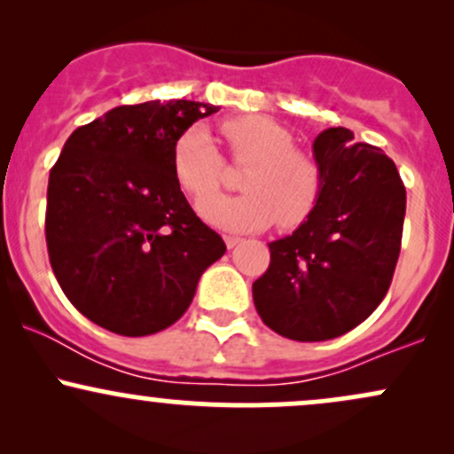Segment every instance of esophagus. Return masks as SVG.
<instances>
[{
	"label": "esophagus",
	"mask_w": 454,
	"mask_h": 454,
	"mask_svg": "<svg viewBox=\"0 0 454 454\" xmlns=\"http://www.w3.org/2000/svg\"><path fill=\"white\" fill-rule=\"evenodd\" d=\"M223 243H226L228 249H232V247H237L239 243H241V239H239V237H231V234H226V237H223Z\"/></svg>",
	"instance_id": "34e87169"
}]
</instances>
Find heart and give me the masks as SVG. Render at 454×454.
<instances>
[{"label": "heart", "instance_id": "1", "mask_svg": "<svg viewBox=\"0 0 454 454\" xmlns=\"http://www.w3.org/2000/svg\"><path fill=\"white\" fill-rule=\"evenodd\" d=\"M220 134L232 164H245L237 187L243 194L211 196L223 173V160L209 134L190 128L176 138L173 168L179 185L213 226L232 232L264 231L275 222L293 231L309 220L322 196V170L309 155L294 149V137L262 114L223 119Z\"/></svg>", "mask_w": 454, "mask_h": 454}]
</instances>
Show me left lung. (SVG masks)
Returning <instances> with one entry per match:
<instances>
[{"mask_svg":"<svg viewBox=\"0 0 454 454\" xmlns=\"http://www.w3.org/2000/svg\"><path fill=\"white\" fill-rule=\"evenodd\" d=\"M314 158L320 202L269 243L270 264L252 286L264 325L294 341L335 340L367 320L388 293L403 234L405 187L382 149L328 128Z\"/></svg>","mask_w":454,"mask_h":454,"instance_id":"left-lung-1","label":"left lung"}]
</instances>
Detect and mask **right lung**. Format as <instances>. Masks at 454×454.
Here are the masks:
<instances>
[{
	"instance_id": "right-lung-1",
	"label": "right lung",
	"mask_w": 454,
	"mask_h": 454,
	"mask_svg": "<svg viewBox=\"0 0 454 454\" xmlns=\"http://www.w3.org/2000/svg\"><path fill=\"white\" fill-rule=\"evenodd\" d=\"M213 113L192 100L126 104L66 140L49 175L46 247L67 301L98 326L126 337L164 331L226 252L173 168L176 138Z\"/></svg>"
}]
</instances>
